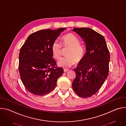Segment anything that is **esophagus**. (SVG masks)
I'll list each match as a JSON object with an SVG mask.
<instances>
[{
	"mask_svg": "<svg viewBox=\"0 0 126 126\" xmlns=\"http://www.w3.org/2000/svg\"><path fill=\"white\" fill-rule=\"evenodd\" d=\"M63 71H64V72H67V71H69V70L68 69H64Z\"/></svg>",
	"mask_w": 126,
	"mask_h": 126,
	"instance_id": "34e87169",
	"label": "esophagus"
}]
</instances>
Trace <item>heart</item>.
I'll use <instances>...</instances> for the list:
<instances>
[{"label": "heart", "instance_id": "b5f03b06", "mask_svg": "<svg viewBox=\"0 0 126 126\" xmlns=\"http://www.w3.org/2000/svg\"><path fill=\"white\" fill-rule=\"evenodd\" d=\"M61 40L62 45L55 41L53 42L51 48L52 55L57 60L61 58L62 47L64 49L68 48L65 52L66 56L58 62V65L66 68L71 66L75 62L76 64L81 62L85 56V51L76 36L72 33H68L63 36Z\"/></svg>", "mask_w": 126, "mask_h": 126}]
</instances>
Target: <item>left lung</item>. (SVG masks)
<instances>
[{"instance_id":"8db88e82","label":"left lung","mask_w":126,"mask_h":126,"mask_svg":"<svg viewBox=\"0 0 126 126\" xmlns=\"http://www.w3.org/2000/svg\"><path fill=\"white\" fill-rule=\"evenodd\" d=\"M73 31L83 39L87 52L74 69L76 76L72 86L79 97L88 98L99 90L108 76L110 53L103 36L94 30L75 28Z\"/></svg>"}]
</instances>
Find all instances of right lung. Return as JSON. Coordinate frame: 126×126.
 Returning a JSON list of instances; mask_svg holds the SVG:
<instances>
[{
    "mask_svg": "<svg viewBox=\"0 0 126 126\" xmlns=\"http://www.w3.org/2000/svg\"><path fill=\"white\" fill-rule=\"evenodd\" d=\"M66 28L37 31L30 34L21 47L19 71L27 90L35 95H45L54 89L63 69L53 58L51 45Z\"/></svg>",
    "mask_w": 126,
    "mask_h": 126,
    "instance_id": "obj_1",
    "label": "right lung"
}]
</instances>
